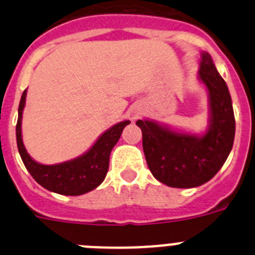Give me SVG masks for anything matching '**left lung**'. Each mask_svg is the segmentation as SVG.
I'll return each instance as SVG.
<instances>
[{"label":"left lung","mask_w":255,"mask_h":255,"mask_svg":"<svg viewBox=\"0 0 255 255\" xmlns=\"http://www.w3.org/2000/svg\"><path fill=\"white\" fill-rule=\"evenodd\" d=\"M200 80L209 92L211 121L203 136L180 134L148 120H138L143 150L153 176L171 188H195L220 171L235 136V116L229 89L208 53L202 55Z\"/></svg>","instance_id":"1"}]
</instances>
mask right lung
Masks as SVG:
<instances>
[{
    "label": "right lung",
    "mask_w": 255,
    "mask_h": 255,
    "mask_svg": "<svg viewBox=\"0 0 255 255\" xmlns=\"http://www.w3.org/2000/svg\"><path fill=\"white\" fill-rule=\"evenodd\" d=\"M25 97L26 89L22 92L19 105L16 141L20 157L33 179L47 190L62 195H82L101 185L107 175L112 148L119 141L124 128L129 125L130 121H123L112 126L111 129L101 135V138L91 149L78 158L60 164L46 166L33 161L22 144L21 117L22 108L25 106Z\"/></svg>",
    "instance_id": "right-lung-1"
}]
</instances>
